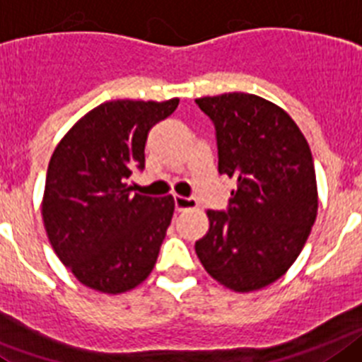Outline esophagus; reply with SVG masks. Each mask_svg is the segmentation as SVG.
<instances>
[{
	"label": "esophagus",
	"mask_w": 362,
	"mask_h": 362,
	"mask_svg": "<svg viewBox=\"0 0 362 362\" xmlns=\"http://www.w3.org/2000/svg\"><path fill=\"white\" fill-rule=\"evenodd\" d=\"M199 207V202L194 199H185V197H175V209L178 213L185 211V209H194Z\"/></svg>",
	"instance_id": "esophagus-1"
}]
</instances>
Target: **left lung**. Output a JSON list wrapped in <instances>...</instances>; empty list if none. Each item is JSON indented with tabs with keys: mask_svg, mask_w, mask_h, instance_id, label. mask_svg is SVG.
Wrapping results in <instances>:
<instances>
[{
	"mask_svg": "<svg viewBox=\"0 0 362 362\" xmlns=\"http://www.w3.org/2000/svg\"><path fill=\"white\" fill-rule=\"evenodd\" d=\"M216 127L218 173L237 180L228 215L207 209L194 242L204 269L237 293L279 281L300 255L317 218L313 156L303 131L276 103L226 93L197 100Z\"/></svg>",
	"mask_w": 362,
	"mask_h": 362,
	"instance_id": "left-lung-1",
	"label": "left lung"
}]
</instances>
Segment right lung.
I'll list each match as a JSON object with an SVG mask.
<instances>
[{
  "instance_id": "add662e5",
  "label": "right lung",
  "mask_w": 362,
  "mask_h": 362,
  "mask_svg": "<svg viewBox=\"0 0 362 362\" xmlns=\"http://www.w3.org/2000/svg\"><path fill=\"white\" fill-rule=\"evenodd\" d=\"M178 102L102 103L69 129L50 156L42 199L47 237L58 259L90 290L125 293L155 268L175 200L131 193L129 178L144 169L151 127Z\"/></svg>"
}]
</instances>
